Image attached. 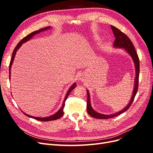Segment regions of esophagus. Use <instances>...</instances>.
Listing matches in <instances>:
<instances>
[{
    "mask_svg": "<svg viewBox=\"0 0 153 153\" xmlns=\"http://www.w3.org/2000/svg\"><path fill=\"white\" fill-rule=\"evenodd\" d=\"M81 80H82V79H81Z\"/></svg>",
    "mask_w": 153,
    "mask_h": 153,
    "instance_id": "esophagus-1",
    "label": "esophagus"
}]
</instances>
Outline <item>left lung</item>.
<instances>
[{
  "instance_id": "1",
  "label": "left lung",
  "mask_w": 153,
  "mask_h": 153,
  "mask_svg": "<svg viewBox=\"0 0 153 153\" xmlns=\"http://www.w3.org/2000/svg\"><path fill=\"white\" fill-rule=\"evenodd\" d=\"M111 29H112L115 38V39L114 41V43L113 44L114 47L115 48H123L124 50H126V52L130 55L133 61L135 64V84H134V88L133 91V94L131 96V98L130 101H129L128 105L125 106V107L121 110L119 111L118 112H116L113 114L110 115H106V114H102L96 112V111L92 108V106L91 104V98H90V94L89 91L87 89V112L91 116L96 119H106L109 118H112L114 117H116L117 115H120L121 114L126 112V111L129 108V106H131V103H133V100L135 98L136 96V94L138 91V78H139V71H140V62H139V59H138V55L137 53L136 50L135 49V47L131 41L130 39L128 37L124 34L123 32H121L119 29H118L116 27L110 25Z\"/></svg>"
}]
</instances>
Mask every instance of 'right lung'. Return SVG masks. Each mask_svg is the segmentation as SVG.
Wrapping results in <instances>:
<instances>
[{
    "mask_svg": "<svg viewBox=\"0 0 153 153\" xmlns=\"http://www.w3.org/2000/svg\"><path fill=\"white\" fill-rule=\"evenodd\" d=\"M51 28V27H45V28H43V29H41L39 30H36L34 32H31L30 34H29V35H27V36H25V38H23L19 43H18V45H16V47H15V48L13 50V54H12V57H11V62H10V67H9V69H10V78H11V66L13 64V61H14V59H15V55H16V53L17 52V50L19 49L20 48L21 46L22 45V44H24V43L27 42V41H28L29 39H30L32 37H33L34 35L37 34H39V32H43V31H45L47 30H48ZM76 86V83H74L73 84H72V85L69 87V89H68L67 93L65 96V98H64V100L63 101V103H62V106L61 107V108H60L57 112L52 115H50V116H48V117H34V116H32V115H28L27 114L25 113H24V112L22 111V112L24 113L25 115H27V116H28L29 117H30V118H33L34 119H36V120H38V121H53V120H56V119H58L59 118H61L62 115H64V112H63V108L64 107V106H65V101L66 100H67V98L68 96H69V94H70L71 91L73 89H75V87Z\"/></svg>",
    "mask_w": 153,
    "mask_h": 153,
    "instance_id": "1",
    "label": "right lung"
}]
</instances>
